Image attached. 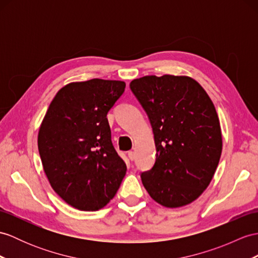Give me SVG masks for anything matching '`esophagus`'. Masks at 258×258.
<instances>
[{"instance_id": "1", "label": "esophagus", "mask_w": 258, "mask_h": 258, "mask_svg": "<svg viewBox=\"0 0 258 258\" xmlns=\"http://www.w3.org/2000/svg\"><path fill=\"white\" fill-rule=\"evenodd\" d=\"M128 158H129V160H130V161H134V160H135L136 155H135V152H134V151H129V152H128Z\"/></svg>"}]
</instances>
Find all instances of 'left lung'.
Listing matches in <instances>:
<instances>
[{
	"instance_id": "1",
	"label": "left lung",
	"mask_w": 258,
	"mask_h": 258,
	"mask_svg": "<svg viewBox=\"0 0 258 258\" xmlns=\"http://www.w3.org/2000/svg\"><path fill=\"white\" fill-rule=\"evenodd\" d=\"M153 130L156 159L141 173L156 203L177 208L196 200L215 175L222 136L212 100L188 77L148 75L130 83Z\"/></svg>"
}]
</instances>
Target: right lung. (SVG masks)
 I'll use <instances>...</instances> for the list:
<instances>
[{"label":"right lung","instance_id":"1","mask_svg":"<svg viewBox=\"0 0 258 258\" xmlns=\"http://www.w3.org/2000/svg\"><path fill=\"white\" fill-rule=\"evenodd\" d=\"M122 81L74 82L56 93L38 134L50 185L67 204L95 211L114 198L127 172L111 142L107 114L124 92Z\"/></svg>","mask_w":258,"mask_h":258}]
</instances>
